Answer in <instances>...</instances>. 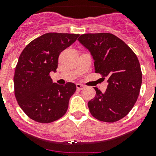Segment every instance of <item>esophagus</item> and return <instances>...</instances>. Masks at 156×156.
<instances>
[{
  "instance_id": "34e87169",
  "label": "esophagus",
  "mask_w": 156,
  "mask_h": 156,
  "mask_svg": "<svg viewBox=\"0 0 156 156\" xmlns=\"http://www.w3.org/2000/svg\"><path fill=\"white\" fill-rule=\"evenodd\" d=\"M76 88L78 90H83V89H84L85 86L83 84H80V83H76Z\"/></svg>"
}]
</instances>
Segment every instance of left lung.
Returning <instances> with one entry per match:
<instances>
[{"instance_id":"obj_1","label":"left lung","mask_w":156,"mask_h":156,"mask_svg":"<svg viewBox=\"0 0 156 156\" xmlns=\"http://www.w3.org/2000/svg\"><path fill=\"white\" fill-rule=\"evenodd\" d=\"M78 41L93 56L95 73L108 79L105 93L94 87L96 95L88 101L90 114L102 122L120 120L133 108L140 94L142 73L137 55L109 33L83 34Z\"/></svg>"}]
</instances>
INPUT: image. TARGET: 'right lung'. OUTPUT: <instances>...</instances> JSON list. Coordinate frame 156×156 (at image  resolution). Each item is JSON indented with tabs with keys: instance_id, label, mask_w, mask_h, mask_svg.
I'll list each match as a JSON object with an SVG mask.
<instances>
[{
	"instance_id": "1",
	"label": "right lung",
	"mask_w": 156,
	"mask_h": 156,
	"mask_svg": "<svg viewBox=\"0 0 156 156\" xmlns=\"http://www.w3.org/2000/svg\"><path fill=\"white\" fill-rule=\"evenodd\" d=\"M79 36L48 33L32 41L22 51L14 75V90L20 108L33 120L49 123L66 114L76 87L73 83H53L50 73L57 69L60 53Z\"/></svg>"
}]
</instances>
